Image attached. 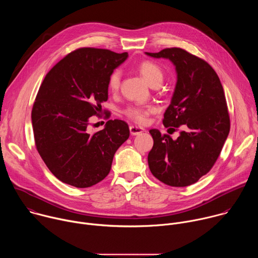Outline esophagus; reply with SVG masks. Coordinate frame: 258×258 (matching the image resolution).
Masks as SVG:
<instances>
[{
    "label": "esophagus",
    "mask_w": 258,
    "mask_h": 258,
    "mask_svg": "<svg viewBox=\"0 0 258 258\" xmlns=\"http://www.w3.org/2000/svg\"><path fill=\"white\" fill-rule=\"evenodd\" d=\"M130 132H131L132 136H138L144 132V128L141 126H137V125H131Z\"/></svg>",
    "instance_id": "34e87169"
}]
</instances>
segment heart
Here are the masks:
<instances>
[{
  "mask_svg": "<svg viewBox=\"0 0 258 258\" xmlns=\"http://www.w3.org/2000/svg\"><path fill=\"white\" fill-rule=\"evenodd\" d=\"M139 70L144 80L151 87L160 85L163 81L164 73L162 68L152 61H144L139 65ZM121 81V72L116 69L111 72L108 79V89L111 92H116L119 89ZM153 111V108L150 106L142 105H131L124 109V114L132 120L138 123H144L148 115Z\"/></svg>",
  "mask_w": 258,
  "mask_h": 258,
  "instance_id": "heart-1",
  "label": "heart"
}]
</instances>
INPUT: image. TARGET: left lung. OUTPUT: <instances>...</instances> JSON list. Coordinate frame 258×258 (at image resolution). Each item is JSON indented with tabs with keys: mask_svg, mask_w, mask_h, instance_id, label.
I'll return each instance as SVG.
<instances>
[{
	"mask_svg": "<svg viewBox=\"0 0 258 258\" xmlns=\"http://www.w3.org/2000/svg\"><path fill=\"white\" fill-rule=\"evenodd\" d=\"M169 59L177 81L163 124L176 140L150 130L154 140L148 154L152 174L165 185L187 187L198 181L214 165L230 133V116L224 88L214 69L203 59L180 48L148 53Z\"/></svg>",
	"mask_w": 258,
	"mask_h": 258,
	"instance_id": "obj_1",
	"label": "left lung"
}]
</instances>
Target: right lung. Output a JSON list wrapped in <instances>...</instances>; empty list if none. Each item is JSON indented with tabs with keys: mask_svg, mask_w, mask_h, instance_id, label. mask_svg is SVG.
I'll list each match as a JSON object with an SVG mask.
<instances>
[{
	"mask_svg": "<svg viewBox=\"0 0 258 258\" xmlns=\"http://www.w3.org/2000/svg\"><path fill=\"white\" fill-rule=\"evenodd\" d=\"M127 56L80 48L47 73L35 97L31 121L36 150L50 171L70 186L89 188L104 179L130 137L127 123L119 119L88 132L90 117L99 114L108 99L109 76Z\"/></svg>",
	"mask_w": 258,
	"mask_h": 258,
	"instance_id": "right-lung-1",
	"label": "right lung"
}]
</instances>
